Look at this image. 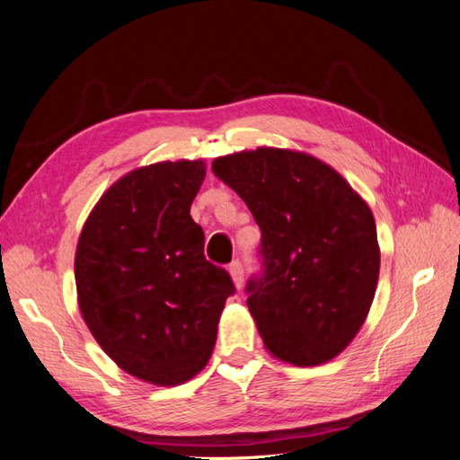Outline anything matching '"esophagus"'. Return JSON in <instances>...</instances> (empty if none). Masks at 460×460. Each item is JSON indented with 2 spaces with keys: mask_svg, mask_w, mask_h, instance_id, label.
<instances>
[{
  "mask_svg": "<svg viewBox=\"0 0 460 460\" xmlns=\"http://www.w3.org/2000/svg\"><path fill=\"white\" fill-rule=\"evenodd\" d=\"M229 272H231L233 282H235V287L241 288L243 282H245V270H243L241 261H233L229 265Z\"/></svg>",
  "mask_w": 460,
  "mask_h": 460,
  "instance_id": "obj_1",
  "label": "esophagus"
}]
</instances>
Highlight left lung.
I'll return each instance as SVG.
<instances>
[{"label": "left lung", "instance_id": "1", "mask_svg": "<svg viewBox=\"0 0 460 460\" xmlns=\"http://www.w3.org/2000/svg\"><path fill=\"white\" fill-rule=\"evenodd\" d=\"M261 229L247 306L272 356L292 366L336 358L364 324L379 277L367 203L314 155L257 148L213 160Z\"/></svg>", "mask_w": 460, "mask_h": 460}]
</instances>
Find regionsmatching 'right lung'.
<instances>
[{
    "instance_id": "right-lung-1",
    "label": "right lung",
    "mask_w": 460,
    "mask_h": 460,
    "mask_svg": "<svg viewBox=\"0 0 460 460\" xmlns=\"http://www.w3.org/2000/svg\"><path fill=\"white\" fill-rule=\"evenodd\" d=\"M201 160L158 162L116 181L94 205L76 245L81 314L94 340L130 376L178 385L208 364L229 272L203 255L190 209Z\"/></svg>"
}]
</instances>
